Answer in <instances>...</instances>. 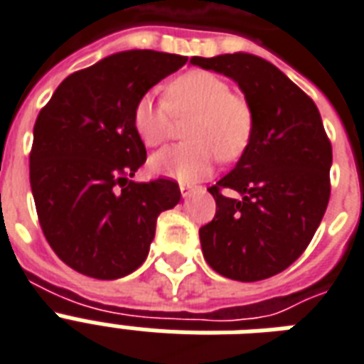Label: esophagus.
<instances>
[{"label":"esophagus","instance_id":"34e87169","mask_svg":"<svg viewBox=\"0 0 364 364\" xmlns=\"http://www.w3.org/2000/svg\"><path fill=\"white\" fill-rule=\"evenodd\" d=\"M197 186L196 184H190V182H180V193H182V197H188L191 193V191L196 190Z\"/></svg>","mask_w":364,"mask_h":364}]
</instances>
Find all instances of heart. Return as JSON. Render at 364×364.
Wrapping results in <instances>:
<instances>
[{
    "mask_svg": "<svg viewBox=\"0 0 364 364\" xmlns=\"http://www.w3.org/2000/svg\"><path fill=\"white\" fill-rule=\"evenodd\" d=\"M174 117L191 115L184 129L190 140L157 151L150 171L157 176L197 180L210 173L216 157L224 163L243 156L255 132V114L249 100L224 77L207 70H190L167 85V102L151 92L132 108V129L148 148L167 140Z\"/></svg>",
    "mask_w": 364,
    "mask_h": 364,
    "instance_id": "obj_1",
    "label": "heart"
}]
</instances>
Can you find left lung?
<instances>
[{"label":"left lung","mask_w":364,"mask_h":364,"mask_svg":"<svg viewBox=\"0 0 364 364\" xmlns=\"http://www.w3.org/2000/svg\"><path fill=\"white\" fill-rule=\"evenodd\" d=\"M191 62L232 77L255 114L247 151L208 188L216 214L199 230L203 256L235 281L277 275L308 249L331 197L332 146L319 109L279 68L255 55ZM222 189L242 197L226 198Z\"/></svg>","instance_id":"left-lung-1"}]
</instances>
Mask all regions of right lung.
<instances>
[{
    "mask_svg": "<svg viewBox=\"0 0 364 364\" xmlns=\"http://www.w3.org/2000/svg\"><path fill=\"white\" fill-rule=\"evenodd\" d=\"M186 62L115 53L68 75L39 112L30 151L39 226L55 255L87 277L119 279L142 266L157 216L180 201L174 180H131L146 161L132 108Z\"/></svg>",
    "mask_w": 364,
    "mask_h": 364,
    "instance_id": "add662e5",
    "label": "right lung"
}]
</instances>
